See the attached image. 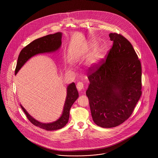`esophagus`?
Here are the masks:
<instances>
[{"instance_id":"obj_1","label":"esophagus","mask_w":158,"mask_h":158,"mask_svg":"<svg viewBox=\"0 0 158 158\" xmlns=\"http://www.w3.org/2000/svg\"><path fill=\"white\" fill-rule=\"evenodd\" d=\"M76 88H77L78 91L81 92V93L84 92V90H85L84 86H83V83L82 82H79L77 83V85H76Z\"/></svg>"}]
</instances>
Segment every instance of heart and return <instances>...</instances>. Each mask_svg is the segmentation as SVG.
I'll use <instances>...</instances> for the list:
<instances>
[{
    "label": "heart",
    "instance_id": "obj_1",
    "mask_svg": "<svg viewBox=\"0 0 158 158\" xmlns=\"http://www.w3.org/2000/svg\"><path fill=\"white\" fill-rule=\"evenodd\" d=\"M97 47H98L97 44H95V43H93V44H92L90 45L91 49H92V50H96V49L97 48ZM102 54H103V51H102V50H99L98 51V52L97 53L96 55H95L96 59H100V58L102 57Z\"/></svg>",
    "mask_w": 158,
    "mask_h": 158
}]
</instances>
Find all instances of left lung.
<instances>
[{
  "label": "left lung",
  "instance_id": "1",
  "mask_svg": "<svg viewBox=\"0 0 158 158\" xmlns=\"http://www.w3.org/2000/svg\"><path fill=\"white\" fill-rule=\"evenodd\" d=\"M113 45L105 60L91 68L86 92L92 117L99 127L119 126L130 117L142 95V67L133 47L110 33Z\"/></svg>",
  "mask_w": 158,
  "mask_h": 158
}]
</instances>
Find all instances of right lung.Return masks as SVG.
I'll return each instance as SVG.
<instances>
[{"instance_id":"right-lung-1","label":"right lung","mask_w":158,"mask_h":158,"mask_svg":"<svg viewBox=\"0 0 158 158\" xmlns=\"http://www.w3.org/2000/svg\"><path fill=\"white\" fill-rule=\"evenodd\" d=\"M61 38L62 33L59 32L54 34H50L38 38L24 47L20 52L18 59L15 69V75L32 57L38 54L53 53L59 50L61 45ZM78 97L79 93L76 89L75 83H72L67 87V95L61 117L57 120L50 123H43L35 120L28 113L23 105H21V106L27 117L32 124L45 130L52 131L60 129L66 125L69 118L70 108Z\"/></svg>"}]
</instances>
